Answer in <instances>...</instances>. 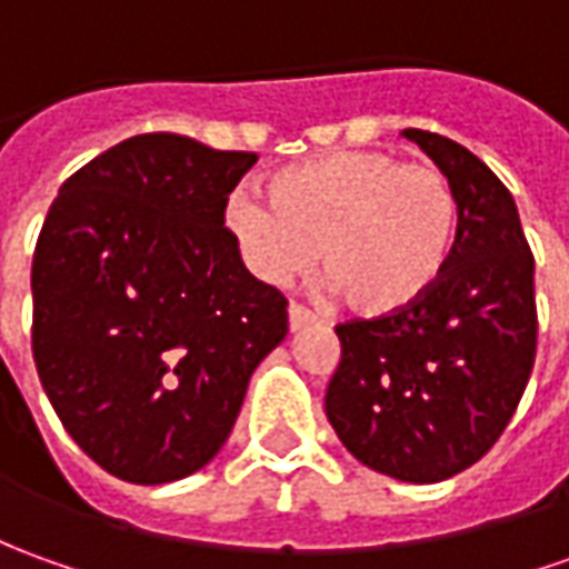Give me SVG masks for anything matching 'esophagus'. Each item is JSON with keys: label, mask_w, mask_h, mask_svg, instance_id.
Here are the masks:
<instances>
[{"label": "esophagus", "mask_w": 569, "mask_h": 569, "mask_svg": "<svg viewBox=\"0 0 569 569\" xmlns=\"http://www.w3.org/2000/svg\"><path fill=\"white\" fill-rule=\"evenodd\" d=\"M315 323V315L308 311V308H301V305H289V330L292 333H299V330H305V327H311Z\"/></svg>", "instance_id": "1"}]
</instances>
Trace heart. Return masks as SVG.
Instances as JSON below:
<instances>
[{
    "label": "heart",
    "instance_id": "1",
    "mask_svg": "<svg viewBox=\"0 0 569 569\" xmlns=\"http://www.w3.org/2000/svg\"><path fill=\"white\" fill-rule=\"evenodd\" d=\"M227 230L258 280L283 286L315 268L361 317L411 308L442 280L458 233V199L432 164L358 149L286 168L270 202L239 189Z\"/></svg>",
    "mask_w": 569,
    "mask_h": 569
}]
</instances>
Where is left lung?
Segmentation results:
<instances>
[{"mask_svg":"<svg viewBox=\"0 0 569 569\" xmlns=\"http://www.w3.org/2000/svg\"><path fill=\"white\" fill-rule=\"evenodd\" d=\"M458 199L442 280L389 317L339 323L327 417L358 461L439 482L477 463L511 423L536 361V261L508 187L455 139L408 127Z\"/></svg>","mask_w":569,"mask_h":569,"instance_id":"obj_1","label":"left lung"}]
</instances>
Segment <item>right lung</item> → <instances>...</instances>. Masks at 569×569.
<instances>
[{"label": "right lung", "instance_id": "1", "mask_svg": "<svg viewBox=\"0 0 569 569\" xmlns=\"http://www.w3.org/2000/svg\"><path fill=\"white\" fill-rule=\"evenodd\" d=\"M254 161L142 133L68 177L46 214L33 361L64 430L111 477L202 470L289 330L283 292L254 280L223 227Z\"/></svg>", "mask_w": 569, "mask_h": 569}]
</instances>
